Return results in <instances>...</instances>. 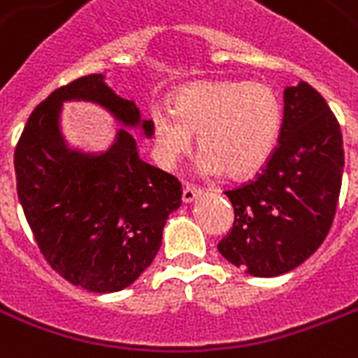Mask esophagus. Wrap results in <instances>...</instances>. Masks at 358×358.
<instances>
[{
  "label": "esophagus",
  "instance_id": "esophagus-1",
  "mask_svg": "<svg viewBox=\"0 0 358 358\" xmlns=\"http://www.w3.org/2000/svg\"><path fill=\"white\" fill-rule=\"evenodd\" d=\"M203 195V191L199 189V187H195V185H184V191H182V201H184L185 204L193 203L195 199L201 197Z\"/></svg>",
  "mask_w": 358,
  "mask_h": 358
}]
</instances>
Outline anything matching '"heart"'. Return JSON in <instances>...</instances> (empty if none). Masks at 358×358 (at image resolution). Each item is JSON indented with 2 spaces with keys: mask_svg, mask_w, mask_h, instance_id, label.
<instances>
[{
  "mask_svg": "<svg viewBox=\"0 0 358 358\" xmlns=\"http://www.w3.org/2000/svg\"><path fill=\"white\" fill-rule=\"evenodd\" d=\"M150 129L167 163L189 150L193 131L203 150L204 176L242 178L268 161L282 131L283 110L274 90L261 82H195L173 95V108L152 106Z\"/></svg>",
  "mask_w": 358,
  "mask_h": 358,
  "instance_id": "obj_1",
  "label": "heart"
}]
</instances>
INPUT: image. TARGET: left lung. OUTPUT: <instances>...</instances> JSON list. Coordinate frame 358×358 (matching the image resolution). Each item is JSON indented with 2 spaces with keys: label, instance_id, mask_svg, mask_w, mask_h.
<instances>
[{
  "label": "left lung",
  "instance_id": "obj_1",
  "mask_svg": "<svg viewBox=\"0 0 358 358\" xmlns=\"http://www.w3.org/2000/svg\"><path fill=\"white\" fill-rule=\"evenodd\" d=\"M342 173L336 116L308 82L287 86L280 141L266 165L255 180L225 191L234 223L217 244L220 253L250 276L294 270L331 231Z\"/></svg>",
  "mask_w": 358,
  "mask_h": 358
}]
</instances>
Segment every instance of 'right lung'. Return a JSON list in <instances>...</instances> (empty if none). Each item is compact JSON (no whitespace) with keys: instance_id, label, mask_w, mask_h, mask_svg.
Returning a JSON list of instances; mask_svg holds the SVG:
<instances>
[{"instance_id":"add662e5","label":"right lung","mask_w":358,"mask_h":358,"mask_svg":"<svg viewBox=\"0 0 358 358\" xmlns=\"http://www.w3.org/2000/svg\"><path fill=\"white\" fill-rule=\"evenodd\" d=\"M69 100L99 104L146 138L150 120H141L135 103L108 88L103 75L82 76L35 106L15 150L18 201L48 264L73 285L116 293L157 255L169 215L182 204V185L138 157L127 130L117 131L105 152L71 149L59 125Z\"/></svg>"}]
</instances>
